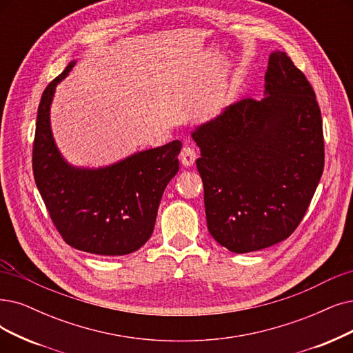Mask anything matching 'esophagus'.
<instances>
[{"instance_id":"1","label":"esophagus","mask_w":353,"mask_h":353,"mask_svg":"<svg viewBox=\"0 0 353 353\" xmlns=\"http://www.w3.org/2000/svg\"><path fill=\"white\" fill-rule=\"evenodd\" d=\"M196 159V152L192 146L190 145H185L184 148H182L181 153H179V161L184 166H192L194 162Z\"/></svg>"}]
</instances>
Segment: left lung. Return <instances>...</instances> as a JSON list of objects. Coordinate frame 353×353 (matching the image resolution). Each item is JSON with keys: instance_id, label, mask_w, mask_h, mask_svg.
I'll return each mask as SVG.
<instances>
[{"instance_id": "obj_1", "label": "left lung", "mask_w": 353, "mask_h": 353, "mask_svg": "<svg viewBox=\"0 0 353 353\" xmlns=\"http://www.w3.org/2000/svg\"><path fill=\"white\" fill-rule=\"evenodd\" d=\"M191 136L216 242L248 253L291 236L321 178L324 142L316 94L287 53H271L261 101L225 107Z\"/></svg>"}]
</instances>
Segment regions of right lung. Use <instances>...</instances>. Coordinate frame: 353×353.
<instances>
[{"label":"right lung","instance_id":"obj_1","mask_svg":"<svg viewBox=\"0 0 353 353\" xmlns=\"http://www.w3.org/2000/svg\"><path fill=\"white\" fill-rule=\"evenodd\" d=\"M70 62L41 95L33 143V174L50 219L78 250L121 256L152 236L162 194L179 169V140L136 152L103 168H79L61 154L50 129V105Z\"/></svg>","mask_w":353,"mask_h":353}]
</instances>
